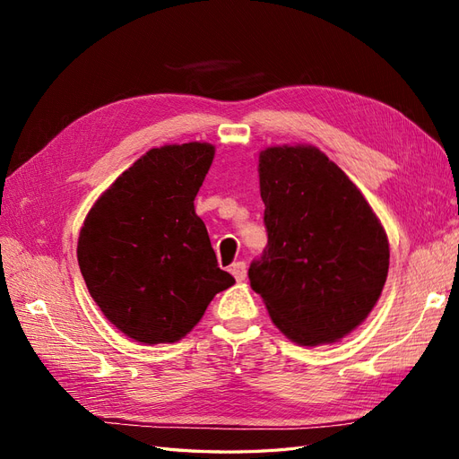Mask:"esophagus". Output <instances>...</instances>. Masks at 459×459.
I'll return each instance as SVG.
<instances>
[{
	"label": "esophagus",
	"mask_w": 459,
	"mask_h": 459,
	"mask_svg": "<svg viewBox=\"0 0 459 459\" xmlns=\"http://www.w3.org/2000/svg\"><path fill=\"white\" fill-rule=\"evenodd\" d=\"M230 272H231V275H233L238 281H245V277H247V264H245V262H235V264H231Z\"/></svg>",
	"instance_id": "34e87169"
}]
</instances>
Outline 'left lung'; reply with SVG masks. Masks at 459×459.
<instances>
[{
  "instance_id": "obj_1",
  "label": "left lung",
  "mask_w": 459,
  "mask_h": 459,
  "mask_svg": "<svg viewBox=\"0 0 459 459\" xmlns=\"http://www.w3.org/2000/svg\"><path fill=\"white\" fill-rule=\"evenodd\" d=\"M258 176L268 245L248 268L251 287L287 339L337 342L383 293L391 251L381 220L314 145L262 149Z\"/></svg>"
}]
</instances>
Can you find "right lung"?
<instances>
[{
    "label": "right lung",
    "mask_w": 459,
    "mask_h": 459,
    "mask_svg": "<svg viewBox=\"0 0 459 459\" xmlns=\"http://www.w3.org/2000/svg\"><path fill=\"white\" fill-rule=\"evenodd\" d=\"M204 142L149 149L93 203L78 266L105 317L142 344L176 342L235 283L218 268L195 201L214 159Z\"/></svg>",
    "instance_id": "obj_1"
}]
</instances>
